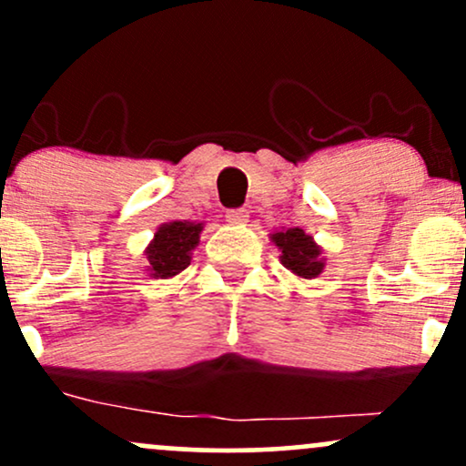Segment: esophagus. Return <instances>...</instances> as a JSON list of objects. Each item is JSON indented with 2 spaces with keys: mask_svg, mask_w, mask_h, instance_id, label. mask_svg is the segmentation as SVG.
<instances>
[{
  "mask_svg": "<svg viewBox=\"0 0 466 466\" xmlns=\"http://www.w3.org/2000/svg\"><path fill=\"white\" fill-rule=\"evenodd\" d=\"M248 210H228L226 212V221L229 223V226H245L248 223Z\"/></svg>",
  "mask_w": 466,
  "mask_h": 466,
  "instance_id": "esophagus-1",
  "label": "esophagus"
}]
</instances>
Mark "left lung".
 I'll return each instance as SVG.
<instances>
[{"instance_id":"8db88e82","label":"left lung","mask_w":466,"mask_h":466,"mask_svg":"<svg viewBox=\"0 0 466 466\" xmlns=\"http://www.w3.org/2000/svg\"><path fill=\"white\" fill-rule=\"evenodd\" d=\"M269 238L280 251V263L300 280H313L324 271L326 258L322 256V248L304 229H276L274 234H269Z\"/></svg>"}]
</instances>
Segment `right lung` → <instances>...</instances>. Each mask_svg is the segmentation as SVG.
I'll use <instances>...</instances> for the list:
<instances>
[{
  "mask_svg": "<svg viewBox=\"0 0 466 466\" xmlns=\"http://www.w3.org/2000/svg\"><path fill=\"white\" fill-rule=\"evenodd\" d=\"M203 223L168 221L155 229L153 240L144 249L148 260V276L155 280H168L181 274L192 260V249L199 245Z\"/></svg>",
  "mask_w": 466,
  "mask_h": 466,
  "instance_id": "right-lung-1",
  "label": "right lung"
}]
</instances>
